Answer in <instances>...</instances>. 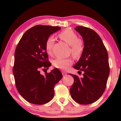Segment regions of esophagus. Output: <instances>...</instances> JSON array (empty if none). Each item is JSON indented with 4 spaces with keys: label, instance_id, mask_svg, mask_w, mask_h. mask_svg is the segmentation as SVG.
<instances>
[{
    "label": "esophagus",
    "instance_id": "34e87169",
    "mask_svg": "<svg viewBox=\"0 0 121 121\" xmlns=\"http://www.w3.org/2000/svg\"><path fill=\"white\" fill-rule=\"evenodd\" d=\"M62 74L63 76H66L67 75V73L65 72H62Z\"/></svg>",
    "mask_w": 121,
    "mask_h": 121
}]
</instances>
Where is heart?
<instances>
[{"label": "heart", "instance_id": "heart-1", "mask_svg": "<svg viewBox=\"0 0 121 121\" xmlns=\"http://www.w3.org/2000/svg\"><path fill=\"white\" fill-rule=\"evenodd\" d=\"M58 37L63 41L70 45V52L75 58H79L82 56L84 50V41L80 38H78L77 35L70 29H65L58 34ZM54 43V39L49 36L47 39L45 43V48L48 54L52 53V48ZM73 63L72 58H57L53 61V64L57 68L61 70H67Z\"/></svg>", "mask_w": 121, "mask_h": 121}]
</instances>
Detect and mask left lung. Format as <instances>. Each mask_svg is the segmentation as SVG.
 I'll use <instances>...</instances> for the list:
<instances>
[{"instance_id":"8db88e82","label":"left lung","mask_w":121,"mask_h":121,"mask_svg":"<svg viewBox=\"0 0 121 121\" xmlns=\"http://www.w3.org/2000/svg\"><path fill=\"white\" fill-rule=\"evenodd\" d=\"M75 30L82 36L84 50L73 67L84 73L81 78L69 74L74 80L70 92L77 103L88 105L96 101L105 91L110 74L108 53L95 31L84 26H77Z\"/></svg>"}]
</instances>
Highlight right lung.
<instances>
[{
  "mask_svg": "<svg viewBox=\"0 0 121 121\" xmlns=\"http://www.w3.org/2000/svg\"><path fill=\"white\" fill-rule=\"evenodd\" d=\"M58 26L36 25L26 31L15 51L13 74L16 87L30 103L43 105L54 96V87L63 75L57 68L42 75L41 69H48L51 63L45 48L47 39L60 30Z\"/></svg>",
  "mask_w": 121,
  "mask_h": 121,
  "instance_id": "obj_1",
  "label": "right lung"
}]
</instances>
